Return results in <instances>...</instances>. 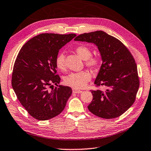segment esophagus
<instances>
[{"instance_id":"esophagus-1","label":"esophagus","mask_w":151,"mask_h":151,"mask_svg":"<svg viewBox=\"0 0 151 151\" xmlns=\"http://www.w3.org/2000/svg\"><path fill=\"white\" fill-rule=\"evenodd\" d=\"M72 92L73 93H76V94H79L82 93L81 91L78 90V89H76V88H72Z\"/></svg>"}]
</instances>
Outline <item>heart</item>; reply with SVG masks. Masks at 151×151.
Wrapping results in <instances>:
<instances>
[{
  "mask_svg": "<svg viewBox=\"0 0 151 151\" xmlns=\"http://www.w3.org/2000/svg\"><path fill=\"white\" fill-rule=\"evenodd\" d=\"M76 53L81 59L85 60L86 66L91 69H96L99 65V60L96 57H91L92 51L90 48L84 45L78 46L75 50ZM55 64L57 68L62 71L66 69L65 55L63 53L58 54L56 59ZM91 79L90 73L82 71L76 73H71L64 78V83L73 88L81 89L87 85V83Z\"/></svg>",
  "mask_w": 151,
  "mask_h": 151,
  "instance_id": "heart-1",
  "label": "heart"
}]
</instances>
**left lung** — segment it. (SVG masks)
I'll return each instance as SVG.
<instances>
[{
    "mask_svg": "<svg viewBox=\"0 0 151 151\" xmlns=\"http://www.w3.org/2000/svg\"><path fill=\"white\" fill-rule=\"evenodd\" d=\"M74 40L96 45L102 60L94 84L106 88L91 91L88 110L103 119L121 116L134 104L139 87L133 56L121 41L101 30L82 34Z\"/></svg>",
    "mask_w": 151,
    "mask_h": 151,
    "instance_id": "left-lung-1",
    "label": "left lung"
}]
</instances>
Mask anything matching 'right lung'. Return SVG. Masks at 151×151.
Returning a JSON list of instances; mask_svg holds the SVG:
<instances>
[{"label":"right lung","mask_w":151,"mask_h":151,"mask_svg":"<svg viewBox=\"0 0 151 151\" xmlns=\"http://www.w3.org/2000/svg\"><path fill=\"white\" fill-rule=\"evenodd\" d=\"M76 36L40 34L25 43L17 55L12 88L21 105L37 120L46 121L59 115L71 96V88L58 85L60 78L56 75L55 59L58 51Z\"/></svg>","instance_id":"obj_1"}]
</instances>
